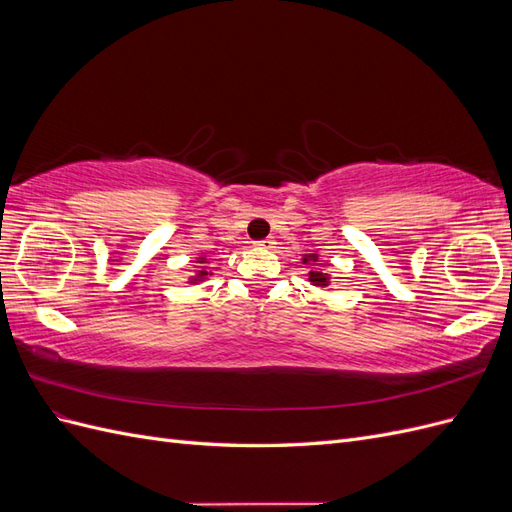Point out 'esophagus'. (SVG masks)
I'll use <instances>...</instances> for the list:
<instances>
[{
    "label": "esophagus",
    "mask_w": 512,
    "mask_h": 512,
    "mask_svg": "<svg viewBox=\"0 0 512 512\" xmlns=\"http://www.w3.org/2000/svg\"><path fill=\"white\" fill-rule=\"evenodd\" d=\"M256 245L262 247V250H271V247L275 245V239H273V237H267V239H262V241H256Z\"/></svg>",
    "instance_id": "esophagus-1"
}]
</instances>
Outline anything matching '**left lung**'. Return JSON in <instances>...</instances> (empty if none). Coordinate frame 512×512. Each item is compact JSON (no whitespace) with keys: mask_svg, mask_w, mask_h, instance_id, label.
Here are the masks:
<instances>
[{"mask_svg":"<svg viewBox=\"0 0 512 512\" xmlns=\"http://www.w3.org/2000/svg\"><path fill=\"white\" fill-rule=\"evenodd\" d=\"M303 262L307 265V262H314V265H318V254H305ZM329 273H322L320 269L316 271H309V282H312L314 286H320V288H327L329 286Z\"/></svg>","mask_w":512,"mask_h":512,"instance_id":"left-lung-1","label":"left lung"}]
</instances>
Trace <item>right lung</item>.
I'll return each instance as SVG.
<instances>
[{
	"label": "right lung",
	"instance_id": "1",
	"mask_svg": "<svg viewBox=\"0 0 512 512\" xmlns=\"http://www.w3.org/2000/svg\"><path fill=\"white\" fill-rule=\"evenodd\" d=\"M196 262H198L200 267H198V269H196V273L190 277L188 284H200V282H205L209 275H213V273L207 269V258H205V256H200Z\"/></svg>",
	"mask_w": 512,
	"mask_h": 512
}]
</instances>
